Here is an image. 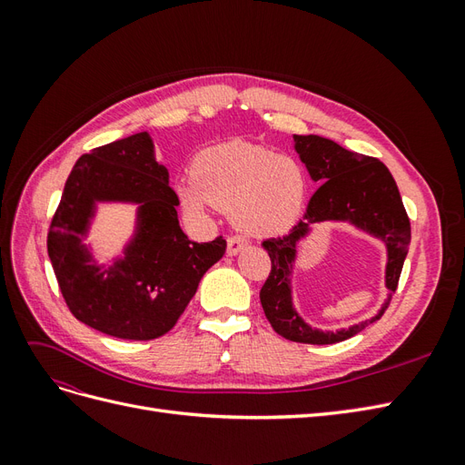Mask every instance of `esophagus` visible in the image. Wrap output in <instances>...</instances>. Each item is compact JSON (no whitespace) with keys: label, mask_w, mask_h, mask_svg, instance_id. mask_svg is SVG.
<instances>
[{"label":"esophagus","mask_w":465,"mask_h":465,"mask_svg":"<svg viewBox=\"0 0 465 465\" xmlns=\"http://www.w3.org/2000/svg\"><path fill=\"white\" fill-rule=\"evenodd\" d=\"M244 246H246V238H242V236L231 234V236L227 238V254H229V256L238 254V252H241Z\"/></svg>","instance_id":"1"}]
</instances>
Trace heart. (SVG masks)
I'll list each match as a JSON object with an SVG mask.
<instances>
[{"label":"heart","instance_id":"heart-1","mask_svg":"<svg viewBox=\"0 0 465 465\" xmlns=\"http://www.w3.org/2000/svg\"><path fill=\"white\" fill-rule=\"evenodd\" d=\"M178 192L192 211L211 203L231 211L244 232L277 234L301 215L308 174L299 161L273 149L231 142L203 151L193 164V182H182Z\"/></svg>","mask_w":465,"mask_h":465}]
</instances>
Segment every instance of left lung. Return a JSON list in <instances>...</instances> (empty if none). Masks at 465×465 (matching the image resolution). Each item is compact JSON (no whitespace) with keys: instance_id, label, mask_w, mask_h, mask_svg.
Returning a JSON list of instances; mask_svg holds the SVG:
<instances>
[{"instance_id":"1","label":"left lung","mask_w":465,"mask_h":465,"mask_svg":"<svg viewBox=\"0 0 465 465\" xmlns=\"http://www.w3.org/2000/svg\"><path fill=\"white\" fill-rule=\"evenodd\" d=\"M294 151L299 153L308 174L320 188L308 202L306 213L291 232L267 238L262 246L272 260L270 277L260 291L265 318L285 340L311 345H331L349 340L369 323L382 318L391 294L398 289L401 267L411 242V224L405 213L396 180L384 163L374 157L347 151L331 139L320 135H292ZM345 220L387 244V286L389 301L371 321L356 324L349 331L322 332L306 324L292 306L290 273L296 259V244L310 232L312 222Z\"/></svg>"}]
</instances>
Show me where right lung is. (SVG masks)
<instances>
[{"mask_svg":"<svg viewBox=\"0 0 465 465\" xmlns=\"http://www.w3.org/2000/svg\"><path fill=\"white\" fill-rule=\"evenodd\" d=\"M103 201L135 203L136 231L124 256L98 266L82 242ZM176 192L154 159L147 132L83 154L67 176L48 231V256L72 314L120 340L149 341L174 328L227 242H192L180 229Z\"/></svg>","mask_w":465,"mask_h":465,"instance_id":"obj_1","label":"right lung"}]
</instances>
